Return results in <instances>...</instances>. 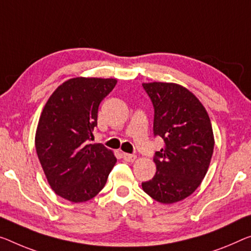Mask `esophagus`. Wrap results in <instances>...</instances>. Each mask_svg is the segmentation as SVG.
I'll return each instance as SVG.
<instances>
[{"mask_svg":"<svg viewBox=\"0 0 251 251\" xmlns=\"http://www.w3.org/2000/svg\"><path fill=\"white\" fill-rule=\"evenodd\" d=\"M122 157H123V159H125L126 161H128V163H133V161L137 159L136 156L130 155V153H123Z\"/></svg>","mask_w":251,"mask_h":251,"instance_id":"esophagus-1","label":"esophagus"}]
</instances>
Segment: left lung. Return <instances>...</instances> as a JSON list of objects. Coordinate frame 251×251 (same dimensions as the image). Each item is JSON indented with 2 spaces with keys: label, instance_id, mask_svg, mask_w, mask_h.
Here are the masks:
<instances>
[{
  "label": "left lung",
  "instance_id": "obj_1",
  "mask_svg": "<svg viewBox=\"0 0 251 251\" xmlns=\"http://www.w3.org/2000/svg\"><path fill=\"white\" fill-rule=\"evenodd\" d=\"M155 107L153 132L164 139L156 152V174L141 184L155 201L173 204L195 192L214 149L209 114L190 90L176 83H142Z\"/></svg>",
  "mask_w": 251,
  "mask_h": 251
}]
</instances>
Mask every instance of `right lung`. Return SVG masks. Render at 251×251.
<instances>
[{
    "instance_id": "obj_1",
    "label": "right lung",
    "mask_w": 251,
    "mask_h": 251,
    "mask_svg": "<svg viewBox=\"0 0 251 251\" xmlns=\"http://www.w3.org/2000/svg\"><path fill=\"white\" fill-rule=\"evenodd\" d=\"M118 79L73 77L53 91L38 121L37 155L51 190L67 201H90L102 191L117 163L112 150L94 139L102 100Z\"/></svg>"
}]
</instances>
